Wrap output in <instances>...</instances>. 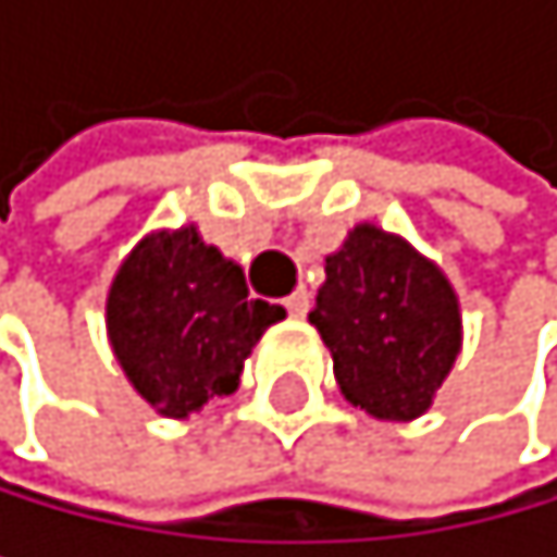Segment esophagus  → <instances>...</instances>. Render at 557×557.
I'll return each instance as SVG.
<instances>
[{"mask_svg":"<svg viewBox=\"0 0 557 557\" xmlns=\"http://www.w3.org/2000/svg\"><path fill=\"white\" fill-rule=\"evenodd\" d=\"M285 310H289L293 317H307L310 313V293L296 289L293 296H285Z\"/></svg>","mask_w":557,"mask_h":557,"instance_id":"esophagus-1","label":"esophagus"}]
</instances>
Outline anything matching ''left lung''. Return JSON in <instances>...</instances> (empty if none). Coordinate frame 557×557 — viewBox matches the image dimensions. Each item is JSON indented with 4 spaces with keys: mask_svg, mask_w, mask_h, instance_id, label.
I'll return each mask as SVG.
<instances>
[{
    "mask_svg": "<svg viewBox=\"0 0 557 557\" xmlns=\"http://www.w3.org/2000/svg\"><path fill=\"white\" fill-rule=\"evenodd\" d=\"M310 324L334 359V380L380 422H411L460 356V302L440 264L405 236L359 223L327 255Z\"/></svg>",
    "mask_w": 557,
    "mask_h": 557,
    "instance_id": "obj_1",
    "label": "left lung"
}]
</instances>
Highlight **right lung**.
I'll use <instances>...</instances> for the list:
<instances>
[{"label": "right lung", "instance_id": "1", "mask_svg": "<svg viewBox=\"0 0 557 557\" xmlns=\"http://www.w3.org/2000/svg\"><path fill=\"white\" fill-rule=\"evenodd\" d=\"M282 317V307L250 299L244 268L201 240L198 226L138 240L108 293L121 370L166 419H187L240 387L244 359Z\"/></svg>", "mask_w": 557, "mask_h": 557}]
</instances>
